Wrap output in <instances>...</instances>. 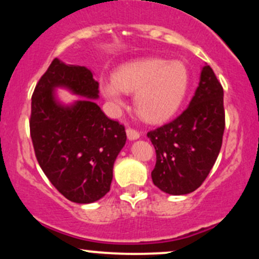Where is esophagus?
Listing matches in <instances>:
<instances>
[{"instance_id":"1","label":"esophagus","mask_w":259,"mask_h":259,"mask_svg":"<svg viewBox=\"0 0 259 259\" xmlns=\"http://www.w3.org/2000/svg\"><path fill=\"white\" fill-rule=\"evenodd\" d=\"M126 133L130 141H135V139H138L139 137H141V133H139L138 131L135 128H131V127H128V128L126 130Z\"/></svg>"}]
</instances>
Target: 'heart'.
<instances>
[{
  "label": "heart",
  "mask_w": 259,
  "mask_h": 259,
  "mask_svg": "<svg viewBox=\"0 0 259 259\" xmlns=\"http://www.w3.org/2000/svg\"><path fill=\"white\" fill-rule=\"evenodd\" d=\"M189 83L185 64L147 58L121 65L112 80L100 82V90L115 106L124 104L122 92L135 93V108L139 116L150 123H160L178 111Z\"/></svg>",
  "instance_id": "1"
}]
</instances>
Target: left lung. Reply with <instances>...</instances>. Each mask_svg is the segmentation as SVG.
Returning a JSON list of instances; mask_svg holds the SVG:
<instances>
[{"label":"left lung","instance_id":"left-lung-1","mask_svg":"<svg viewBox=\"0 0 259 259\" xmlns=\"http://www.w3.org/2000/svg\"><path fill=\"white\" fill-rule=\"evenodd\" d=\"M224 127L223 87L206 65L189 106L171 122L148 132L156 153L153 183L171 195L196 190L217 160Z\"/></svg>","mask_w":259,"mask_h":259}]
</instances>
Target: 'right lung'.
Segmentation results:
<instances>
[{
    "instance_id": "1",
    "label": "right lung",
    "mask_w": 259,
    "mask_h": 259,
    "mask_svg": "<svg viewBox=\"0 0 259 259\" xmlns=\"http://www.w3.org/2000/svg\"><path fill=\"white\" fill-rule=\"evenodd\" d=\"M56 87L91 99L64 107L54 97ZM98 87L91 70L56 58L31 98L30 136L38 165L54 188L76 203L94 202L110 190L114 162L127 138L123 124L92 100L98 98Z\"/></svg>"
}]
</instances>
